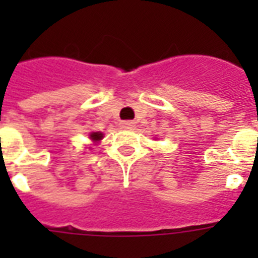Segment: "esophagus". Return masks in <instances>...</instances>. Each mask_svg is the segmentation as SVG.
Here are the masks:
<instances>
[{
    "label": "esophagus",
    "instance_id": "34e87169",
    "mask_svg": "<svg viewBox=\"0 0 258 258\" xmlns=\"http://www.w3.org/2000/svg\"><path fill=\"white\" fill-rule=\"evenodd\" d=\"M120 124H121V128L131 130L134 127V124H135V123H134V121H131V120H124V121H121Z\"/></svg>",
    "mask_w": 258,
    "mask_h": 258
}]
</instances>
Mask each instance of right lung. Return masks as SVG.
Masks as SVG:
<instances>
[{"mask_svg": "<svg viewBox=\"0 0 258 258\" xmlns=\"http://www.w3.org/2000/svg\"><path fill=\"white\" fill-rule=\"evenodd\" d=\"M89 139L93 142V143H97V142H100L103 139V133L100 131H97V133H91L89 134Z\"/></svg>", "mask_w": 258, "mask_h": 258, "instance_id": "1", "label": "right lung"}]
</instances>
